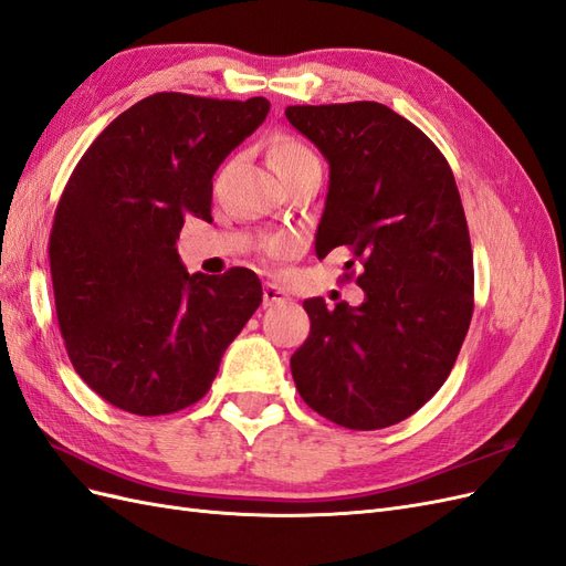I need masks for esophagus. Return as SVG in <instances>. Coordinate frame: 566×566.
I'll list each match as a JSON object with an SVG mask.
<instances>
[{"instance_id":"1","label":"esophagus","mask_w":566,"mask_h":566,"mask_svg":"<svg viewBox=\"0 0 566 566\" xmlns=\"http://www.w3.org/2000/svg\"><path fill=\"white\" fill-rule=\"evenodd\" d=\"M262 300H264V306H279V304H285L290 297H287V293H285L283 287L273 285V283H266Z\"/></svg>"}]
</instances>
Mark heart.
<instances>
[{
  "label": "heart",
  "instance_id": "obj_1",
  "mask_svg": "<svg viewBox=\"0 0 566 566\" xmlns=\"http://www.w3.org/2000/svg\"><path fill=\"white\" fill-rule=\"evenodd\" d=\"M269 160H271V167L276 169L281 179L300 172V169H304V167L321 165L318 158H316V153L312 148H306L297 139H290V136H283V139H279L276 144L271 146ZM271 250L276 254H287L290 250H293V241H290V238H279V241L271 243Z\"/></svg>",
  "mask_w": 566,
  "mask_h": 566
}]
</instances>
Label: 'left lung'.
<instances>
[{
    "label": "left lung",
    "instance_id": "1",
    "mask_svg": "<svg viewBox=\"0 0 566 566\" xmlns=\"http://www.w3.org/2000/svg\"><path fill=\"white\" fill-rule=\"evenodd\" d=\"M331 165L316 256L361 264L358 306L304 302L312 331L290 358L300 397L349 430L413 416L447 382L474 310L470 231L441 150L375 101L287 106ZM354 276L345 273L349 281Z\"/></svg>",
    "mask_w": 566,
    "mask_h": 566
}]
</instances>
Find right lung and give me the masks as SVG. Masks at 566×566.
<instances>
[{"label":"right lung","instance_id":"1","mask_svg":"<svg viewBox=\"0 0 566 566\" xmlns=\"http://www.w3.org/2000/svg\"><path fill=\"white\" fill-rule=\"evenodd\" d=\"M264 96L160 92L117 115L67 179L49 235L59 328L80 378L134 416L200 401L262 302L243 266L188 273L186 217L212 221V177L264 123Z\"/></svg>","mask_w":566,"mask_h":566}]
</instances>
